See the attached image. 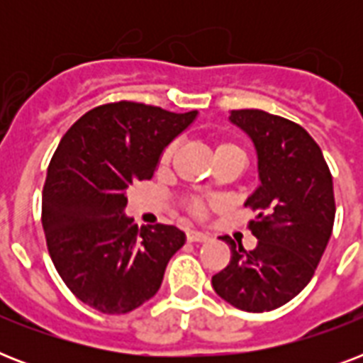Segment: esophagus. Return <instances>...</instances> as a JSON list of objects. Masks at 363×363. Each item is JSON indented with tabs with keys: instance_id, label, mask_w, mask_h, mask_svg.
<instances>
[{
	"instance_id": "1",
	"label": "esophagus",
	"mask_w": 363,
	"mask_h": 363,
	"mask_svg": "<svg viewBox=\"0 0 363 363\" xmlns=\"http://www.w3.org/2000/svg\"><path fill=\"white\" fill-rule=\"evenodd\" d=\"M186 239L190 242H203V241H209V235H207V233L196 232V230H188Z\"/></svg>"
}]
</instances>
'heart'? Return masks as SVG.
Segmentation results:
<instances>
[{
  "label": "heart",
  "mask_w": 363,
  "mask_h": 363,
  "mask_svg": "<svg viewBox=\"0 0 363 363\" xmlns=\"http://www.w3.org/2000/svg\"><path fill=\"white\" fill-rule=\"evenodd\" d=\"M173 150L175 147L173 145H167V147L162 150L158 158V169H165L167 165L171 164V158H173ZM218 156H235V158H245V152L242 148L239 147L238 143L233 141H218L215 145V158ZM184 209L190 216L194 218H203L207 215V199L199 198V196H192V198L184 199Z\"/></svg>",
  "instance_id": "heart-1"
}]
</instances>
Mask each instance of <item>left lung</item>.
I'll list each match as a JSON object with an SVG mask.
<instances>
[{
  "label": "left lung",
  "instance_id": "1",
  "mask_svg": "<svg viewBox=\"0 0 363 363\" xmlns=\"http://www.w3.org/2000/svg\"><path fill=\"white\" fill-rule=\"evenodd\" d=\"M258 152V190L245 207L254 250L224 235L230 264L213 277L222 299L247 313L279 309L303 290L326 250L335 220L333 181L316 141L296 122L259 109L232 111Z\"/></svg>",
  "mask_w": 363,
  "mask_h": 363
}]
</instances>
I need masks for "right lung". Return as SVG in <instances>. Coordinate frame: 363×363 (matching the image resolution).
I'll return each mask as SVG.
<instances>
[{"label": "right lung", "mask_w": 363, "mask_h": 363, "mask_svg": "<svg viewBox=\"0 0 363 363\" xmlns=\"http://www.w3.org/2000/svg\"><path fill=\"white\" fill-rule=\"evenodd\" d=\"M194 118L196 111L115 101L62 137L43 186V230L62 281L92 309L124 315L148 301L184 245L179 228L139 230L124 209L125 190L152 179L162 150Z\"/></svg>", "instance_id": "1"}]
</instances>
